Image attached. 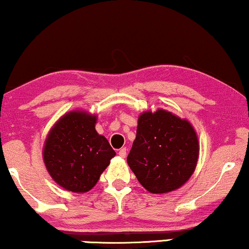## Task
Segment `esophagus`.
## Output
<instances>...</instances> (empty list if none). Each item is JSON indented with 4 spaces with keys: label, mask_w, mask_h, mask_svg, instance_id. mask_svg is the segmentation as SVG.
I'll return each instance as SVG.
<instances>
[{
    "label": "esophagus",
    "mask_w": 249,
    "mask_h": 249,
    "mask_svg": "<svg viewBox=\"0 0 249 249\" xmlns=\"http://www.w3.org/2000/svg\"><path fill=\"white\" fill-rule=\"evenodd\" d=\"M119 156L120 157H122V158H124L125 156H127V149L125 148H121L119 150Z\"/></svg>",
    "instance_id": "1"
}]
</instances>
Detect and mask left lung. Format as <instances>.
<instances>
[{"label": "left lung", "mask_w": 249, "mask_h": 249, "mask_svg": "<svg viewBox=\"0 0 249 249\" xmlns=\"http://www.w3.org/2000/svg\"><path fill=\"white\" fill-rule=\"evenodd\" d=\"M198 141L187 120L158 109L139 118L127 161L137 180L153 194L180 188L195 171Z\"/></svg>", "instance_id": "1"}]
</instances>
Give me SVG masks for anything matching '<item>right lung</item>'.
I'll return each mask as SVG.
<instances>
[{"label":"right lung","instance_id":"obj_1","mask_svg":"<svg viewBox=\"0 0 249 249\" xmlns=\"http://www.w3.org/2000/svg\"><path fill=\"white\" fill-rule=\"evenodd\" d=\"M97 116L73 110L52 128L45 142L44 161L56 183L85 193L93 188L115 151L96 131Z\"/></svg>","mask_w":249,"mask_h":249}]
</instances>
